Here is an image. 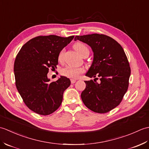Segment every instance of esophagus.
Instances as JSON below:
<instances>
[{"label": "esophagus", "mask_w": 149, "mask_h": 149, "mask_svg": "<svg viewBox=\"0 0 149 149\" xmlns=\"http://www.w3.org/2000/svg\"><path fill=\"white\" fill-rule=\"evenodd\" d=\"M75 82H76V80H75V79H71V83L72 84L75 83Z\"/></svg>", "instance_id": "obj_1"}]
</instances>
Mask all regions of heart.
Instances as JSON below:
<instances>
[{
    "mask_svg": "<svg viewBox=\"0 0 149 149\" xmlns=\"http://www.w3.org/2000/svg\"><path fill=\"white\" fill-rule=\"evenodd\" d=\"M74 48L76 51L81 54L82 56H84L86 54H89V49L85 45L84 43L81 42H77L74 45ZM64 56V50H62L59 52L58 55V60L61 61L63 59ZM84 70L81 67H75L73 66H67L61 70V74L71 79H77L79 76L80 74L83 73Z\"/></svg>",
    "mask_w": 149,
    "mask_h": 149,
    "instance_id": "1",
    "label": "heart"
}]
</instances>
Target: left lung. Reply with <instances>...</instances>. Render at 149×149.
Masks as SVG:
<instances>
[{
	"instance_id": "1",
	"label": "left lung",
	"mask_w": 149,
	"mask_h": 149,
	"mask_svg": "<svg viewBox=\"0 0 149 149\" xmlns=\"http://www.w3.org/2000/svg\"><path fill=\"white\" fill-rule=\"evenodd\" d=\"M74 40L88 44L93 52L86 76L100 77L99 83L91 79L84 81L82 100L94 112H109L119 105L128 88L131 68L124 50L116 40L104 34L76 36Z\"/></svg>"
}]
</instances>
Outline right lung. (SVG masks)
<instances>
[{"instance_id":"1","label":"right lung","mask_w":149,"mask_h":149,"mask_svg":"<svg viewBox=\"0 0 149 149\" xmlns=\"http://www.w3.org/2000/svg\"><path fill=\"white\" fill-rule=\"evenodd\" d=\"M74 36H40L22 46L14 64L16 86L26 105L39 115H48L61 106L70 80L60 76L50 82L47 74L57 68L58 55Z\"/></svg>"}]
</instances>
